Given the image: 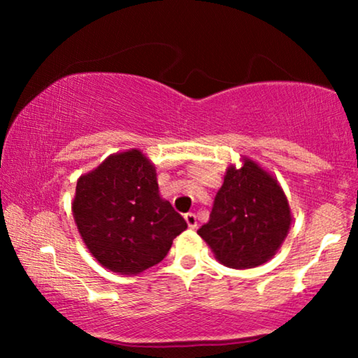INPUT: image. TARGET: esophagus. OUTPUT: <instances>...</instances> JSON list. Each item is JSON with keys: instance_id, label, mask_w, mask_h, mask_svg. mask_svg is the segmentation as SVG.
<instances>
[{"instance_id": "esophagus-1", "label": "esophagus", "mask_w": 358, "mask_h": 358, "mask_svg": "<svg viewBox=\"0 0 358 358\" xmlns=\"http://www.w3.org/2000/svg\"><path fill=\"white\" fill-rule=\"evenodd\" d=\"M184 220H185V223H187V227L190 229L197 228V217H195L194 213H185L184 215Z\"/></svg>"}]
</instances>
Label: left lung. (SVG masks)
Here are the masks:
<instances>
[{
    "label": "left lung",
    "instance_id": "obj_1",
    "mask_svg": "<svg viewBox=\"0 0 358 358\" xmlns=\"http://www.w3.org/2000/svg\"><path fill=\"white\" fill-rule=\"evenodd\" d=\"M290 224V205L275 176L241 156V168L228 166L208 223L197 233L220 264L252 268L275 256Z\"/></svg>",
    "mask_w": 358,
    "mask_h": 358
}]
</instances>
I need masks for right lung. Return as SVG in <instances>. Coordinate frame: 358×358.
Listing matches in <instances>:
<instances>
[{"instance_id": "obj_1", "label": "right lung", "mask_w": 358, "mask_h": 358, "mask_svg": "<svg viewBox=\"0 0 358 358\" xmlns=\"http://www.w3.org/2000/svg\"><path fill=\"white\" fill-rule=\"evenodd\" d=\"M71 212L92 257L120 275H138L166 257L185 220L159 194L143 151L114 153L80 176Z\"/></svg>"}]
</instances>
